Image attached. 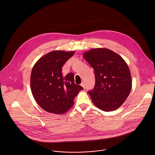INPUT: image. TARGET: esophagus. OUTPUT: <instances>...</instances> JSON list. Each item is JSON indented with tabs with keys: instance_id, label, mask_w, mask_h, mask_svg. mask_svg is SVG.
<instances>
[{
	"instance_id": "34e87169",
	"label": "esophagus",
	"mask_w": 155,
	"mask_h": 155,
	"mask_svg": "<svg viewBox=\"0 0 155 155\" xmlns=\"http://www.w3.org/2000/svg\"><path fill=\"white\" fill-rule=\"evenodd\" d=\"M81 85V86H82L84 89L85 88V85H84V82H82Z\"/></svg>"
}]
</instances>
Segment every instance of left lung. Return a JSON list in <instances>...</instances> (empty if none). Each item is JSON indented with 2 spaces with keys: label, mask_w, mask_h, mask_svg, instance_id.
<instances>
[{
  "label": "left lung",
  "mask_w": 155,
  "mask_h": 155,
  "mask_svg": "<svg viewBox=\"0 0 155 155\" xmlns=\"http://www.w3.org/2000/svg\"><path fill=\"white\" fill-rule=\"evenodd\" d=\"M83 56L95 71V85L88 92L93 103L107 112L118 109L126 101L132 87L126 62L116 53L103 48H92Z\"/></svg>",
  "instance_id": "obj_1"
}]
</instances>
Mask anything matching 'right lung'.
Returning a JSON list of instances; mask_svg holds the SVG:
<instances>
[{
    "label": "right lung",
    "instance_id": "1",
    "mask_svg": "<svg viewBox=\"0 0 155 155\" xmlns=\"http://www.w3.org/2000/svg\"><path fill=\"white\" fill-rule=\"evenodd\" d=\"M74 51L55 50L41 57L32 68L30 84L32 95L47 112L63 114L73 107L84 88L74 84V74L62 75V67Z\"/></svg>",
    "mask_w": 155,
    "mask_h": 155
}]
</instances>
